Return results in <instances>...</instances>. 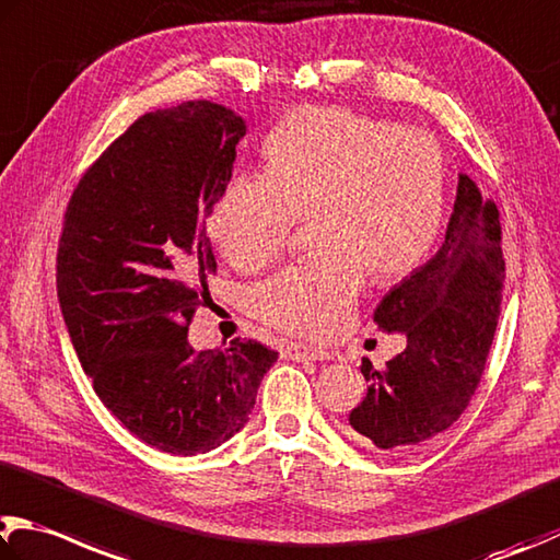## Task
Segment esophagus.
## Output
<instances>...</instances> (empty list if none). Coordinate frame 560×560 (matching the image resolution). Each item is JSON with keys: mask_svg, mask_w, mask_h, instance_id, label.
Here are the masks:
<instances>
[{"mask_svg": "<svg viewBox=\"0 0 560 560\" xmlns=\"http://www.w3.org/2000/svg\"><path fill=\"white\" fill-rule=\"evenodd\" d=\"M281 354L287 360H330L332 354L328 350H320V348H311V345H303V342H281Z\"/></svg>", "mask_w": 560, "mask_h": 560, "instance_id": "obj_1", "label": "esophagus"}]
</instances>
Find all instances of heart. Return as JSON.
<instances>
[{"instance_id":"obj_1","label":"heart","mask_w":560,"mask_h":560,"mask_svg":"<svg viewBox=\"0 0 560 560\" xmlns=\"http://www.w3.org/2000/svg\"><path fill=\"white\" fill-rule=\"evenodd\" d=\"M264 174L222 188L210 235L232 267L259 271L308 222L313 259L273 273L252 293L271 328L323 340L338 332L364 287L411 273L445 218L448 168L439 141L342 107H299L261 144Z\"/></svg>"}]
</instances>
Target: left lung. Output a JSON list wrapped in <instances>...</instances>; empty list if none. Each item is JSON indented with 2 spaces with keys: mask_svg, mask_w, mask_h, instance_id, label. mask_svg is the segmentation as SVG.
<instances>
[{
  "mask_svg": "<svg viewBox=\"0 0 560 560\" xmlns=\"http://www.w3.org/2000/svg\"><path fill=\"white\" fill-rule=\"evenodd\" d=\"M502 289L500 210L460 174L443 247L374 311L384 332H404L406 348L384 370L362 362L370 386L348 419L354 441L409 451L460 419L482 380Z\"/></svg>",
  "mask_w": 560,
  "mask_h": 560,
  "instance_id": "8db88e82",
  "label": "left lung"
}]
</instances>
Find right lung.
<instances>
[{
  "label": "right lung",
  "mask_w": 560,
  "mask_h": 560,
  "mask_svg": "<svg viewBox=\"0 0 560 560\" xmlns=\"http://www.w3.org/2000/svg\"><path fill=\"white\" fill-rule=\"evenodd\" d=\"M245 135L210 100L149 112L85 171L63 218L56 287L78 360L125 429L164 453H208L245 429L279 358L257 340L188 342L218 269L206 220Z\"/></svg>",
  "instance_id": "add662e5"
}]
</instances>
